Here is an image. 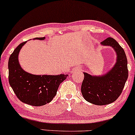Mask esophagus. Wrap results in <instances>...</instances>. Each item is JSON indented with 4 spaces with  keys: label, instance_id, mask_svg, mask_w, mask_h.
Wrapping results in <instances>:
<instances>
[{
    "label": "esophagus",
    "instance_id": "1",
    "mask_svg": "<svg viewBox=\"0 0 135 135\" xmlns=\"http://www.w3.org/2000/svg\"><path fill=\"white\" fill-rule=\"evenodd\" d=\"M80 69H79V68H77V69H76V70H79ZM72 72L73 73V72H74V71H72Z\"/></svg>",
    "mask_w": 135,
    "mask_h": 135
}]
</instances>
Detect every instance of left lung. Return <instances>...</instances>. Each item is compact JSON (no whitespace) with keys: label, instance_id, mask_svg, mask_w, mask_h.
Returning <instances> with one entry per match:
<instances>
[{"label":"left lung","instance_id":"left-lung-1","mask_svg":"<svg viewBox=\"0 0 135 135\" xmlns=\"http://www.w3.org/2000/svg\"><path fill=\"white\" fill-rule=\"evenodd\" d=\"M101 45L112 47L117 55L114 66L102 75H91L84 72L81 85L84 98L97 105H108L115 102L121 94L128 77V61L124 51L112 37L101 42Z\"/></svg>","mask_w":135,"mask_h":135}]
</instances>
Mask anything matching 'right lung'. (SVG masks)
Wrapping results in <instances>:
<instances>
[{
  "mask_svg": "<svg viewBox=\"0 0 135 135\" xmlns=\"http://www.w3.org/2000/svg\"><path fill=\"white\" fill-rule=\"evenodd\" d=\"M33 39L44 40L45 37ZM27 41L22 42L10 56L8 62L9 82L16 97L23 103L32 106H42L51 102L59 86L68 75H34L21 68L18 55Z\"/></svg>",
  "mask_w": 135,
  "mask_h": 135,
  "instance_id": "obj_1",
  "label": "right lung"
}]
</instances>
